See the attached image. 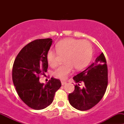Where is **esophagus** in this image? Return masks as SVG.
I'll return each instance as SVG.
<instances>
[{"label": "esophagus", "mask_w": 124, "mask_h": 124, "mask_svg": "<svg viewBox=\"0 0 124 124\" xmlns=\"http://www.w3.org/2000/svg\"><path fill=\"white\" fill-rule=\"evenodd\" d=\"M66 83H67V82H63V81H61V84H62V85H65Z\"/></svg>", "instance_id": "34e87169"}]
</instances>
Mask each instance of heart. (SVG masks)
<instances>
[{"label": "heart", "mask_w": 124, "mask_h": 124, "mask_svg": "<svg viewBox=\"0 0 124 124\" xmlns=\"http://www.w3.org/2000/svg\"><path fill=\"white\" fill-rule=\"evenodd\" d=\"M56 52H47V61L48 65L55 67L58 64V54L64 56L65 65L59 67L54 71L56 78L64 80L73 70H80L86 67L91 61L93 53L91 44L86 40L67 38L60 41L55 46Z\"/></svg>", "instance_id": "b5f03b06"}]
</instances>
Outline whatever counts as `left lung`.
<instances>
[{
	"instance_id": "1",
	"label": "left lung",
	"mask_w": 124,
	"mask_h": 124,
	"mask_svg": "<svg viewBox=\"0 0 124 124\" xmlns=\"http://www.w3.org/2000/svg\"><path fill=\"white\" fill-rule=\"evenodd\" d=\"M73 79L76 85L73 92L68 95L70 104L81 111L97 104L103 97L108 83L107 62L103 53Z\"/></svg>"
}]
</instances>
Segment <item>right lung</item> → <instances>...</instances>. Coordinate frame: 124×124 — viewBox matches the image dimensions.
Here are the masks:
<instances>
[{
	"instance_id": "obj_1",
	"label": "right lung",
	"mask_w": 124,
	"mask_h": 124,
	"mask_svg": "<svg viewBox=\"0 0 124 124\" xmlns=\"http://www.w3.org/2000/svg\"><path fill=\"white\" fill-rule=\"evenodd\" d=\"M52 39L35 40L21 50L14 61L12 81L20 98L35 110L46 108L53 102L55 92L61 87L59 79L51 78L47 83H40L39 75H44L48 68L47 52Z\"/></svg>"
}]
</instances>
